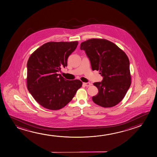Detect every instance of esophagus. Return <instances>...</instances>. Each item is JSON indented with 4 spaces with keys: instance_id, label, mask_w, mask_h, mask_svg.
Wrapping results in <instances>:
<instances>
[{
    "instance_id": "obj_1",
    "label": "esophagus",
    "mask_w": 157,
    "mask_h": 157,
    "mask_svg": "<svg viewBox=\"0 0 157 157\" xmlns=\"http://www.w3.org/2000/svg\"><path fill=\"white\" fill-rule=\"evenodd\" d=\"M84 85L85 86L89 87L91 86V84L90 82H84Z\"/></svg>"
}]
</instances>
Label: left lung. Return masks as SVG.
<instances>
[{
    "label": "left lung",
    "instance_id": "obj_1",
    "mask_svg": "<svg viewBox=\"0 0 157 157\" xmlns=\"http://www.w3.org/2000/svg\"><path fill=\"white\" fill-rule=\"evenodd\" d=\"M91 62L92 70L99 71L103 77L101 82L93 85L98 94L93 102L100 106H116L124 98L131 83L130 61L123 50L104 39H91L80 44Z\"/></svg>",
    "mask_w": 157,
    "mask_h": 157
}]
</instances>
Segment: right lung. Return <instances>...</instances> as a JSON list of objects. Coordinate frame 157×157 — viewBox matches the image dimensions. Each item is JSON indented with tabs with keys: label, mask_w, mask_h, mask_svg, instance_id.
I'll use <instances>...</instances> for the list:
<instances>
[{
	"label": "right lung",
	"mask_w": 157,
	"mask_h": 157,
	"mask_svg": "<svg viewBox=\"0 0 157 157\" xmlns=\"http://www.w3.org/2000/svg\"><path fill=\"white\" fill-rule=\"evenodd\" d=\"M78 42H48L37 48L27 63V89L46 109H61L70 102L82 86L79 80H68L58 74L67 65L68 56Z\"/></svg>",
	"instance_id": "add662e5"
}]
</instances>
